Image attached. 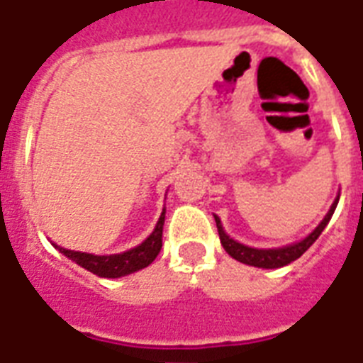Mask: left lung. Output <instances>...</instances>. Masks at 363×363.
Instances as JSON below:
<instances>
[{
    "mask_svg": "<svg viewBox=\"0 0 363 363\" xmlns=\"http://www.w3.org/2000/svg\"><path fill=\"white\" fill-rule=\"evenodd\" d=\"M337 203H339V198L333 202L331 209H329V211H327V216L323 217V221L319 223L318 227L311 230L304 240L289 244V246H283V248H271V250L250 248V246H244V244L236 242V240H233V238L223 230V225L221 221H219V217H216L217 233H219V238H221V244H223V248H225V252H227L230 257H235L236 262H240V264H246V265H254V267H264V269H277V267L289 265L291 262L298 259V257L304 254L306 250L310 248L311 244L318 240L319 235H321L325 227H327V223L331 221Z\"/></svg>",
    "mask_w": 363,
    "mask_h": 363,
    "instance_id": "8db88e82",
    "label": "left lung"
}]
</instances>
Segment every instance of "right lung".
Masks as SVG:
<instances>
[{
    "instance_id": "obj_1",
    "label": "right lung",
    "mask_w": 363,
    "mask_h": 363,
    "mask_svg": "<svg viewBox=\"0 0 363 363\" xmlns=\"http://www.w3.org/2000/svg\"><path fill=\"white\" fill-rule=\"evenodd\" d=\"M163 223H165V209H163V213L160 216V221L155 225V229L152 230V235L147 236L144 242L138 244L136 248L127 250L123 254L94 256V254H86V252L59 248V246H55V248L63 256L72 259L74 264H79L80 267H84V269H88L94 275H98V277H125V275H130L134 271L147 267L157 257L161 246H163V242H161V238H163Z\"/></svg>"
}]
</instances>
